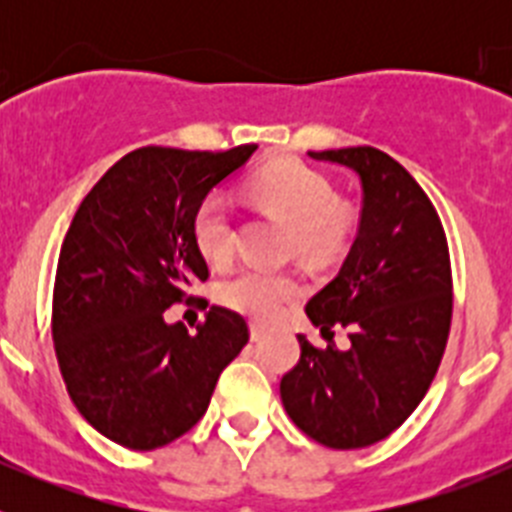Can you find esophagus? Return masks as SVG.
Instances as JSON below:
<instances>
[{
    "label": "esophagus",
    "mask_w": 512,
    "mask_h": 512,
    "mask_svg": "<svg viewBox=\"0 0 512 512\" xmlns=\"http://www.w3.org/2000/svg\"><path fill=\"white\" fill-rule=\"evenodd\" d=\"M264 336H266L264 325H261V323H251V341L259 343Z\"/></svg>",
    "instance_id": "1"
}]
</instances>
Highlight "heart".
I'll list each match as a JSON object with an SVG mask.
<instances>
[{"label": "heart", "mask_w": 512, "mask_h": 512, "mask_svg": "<svg viewBox=\"0 0 512 512\" xmlns=\"http://www.w3.org/2000/svg\"><path fill=\"white\" fill-rule=\"evenodd\" d=\"M253 200L289 225V246L302 259L323 261L346 246L354 230L351 207L336 200L328 176L295 158L269 164L251 179ZM194 243L210 266L228 264L235 248L233 212L223 194H207L192 220ZM302 295V282L289 271L241 269L217 289V300L253 320H274Z\"/></svg>", "instance_id": "1"}]
</instances>
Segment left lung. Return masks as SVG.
<instances>
[{
    "instance_id": "left-lung-1",
    "label": "left lung",
    "mask_w": 512,
    "mask_h": 512,
    "mask_svg": "<svg viewBox=\"0 0 512 512\" xmlns=\"http://www.w3.org/2000/svg\"><path fill=\"white\" fill-rule=\"evenodd\" d=\"M361 182L356 241L338 277L305 312L338 351L300 338V361L279 384L284 410L328 449H364L397 431L431 387L451 328V261L436 207L395 158L372 146L310 151Z\"/></svg>"
}]
</instances>
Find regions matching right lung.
I'll list each match as a JSON object with an SVG mask.
<instances>
[{
	"label": "right lung",
	"instance_id": "add662e5",
	"mask_svg": "<svg viewBox=\"0 0 512 512\" xmlns=\"http://www.w3.org/2000/svg\"><path fill=\"white\" fill-rule=\"evenodd\" d=\"M256 146H146L92 187L63 238L53 346L63 382L102 436L153 451L197 425L225 366L248 343L243 315L212 305L197 333L164 312L210 277L194 210Z\"/></svg>",
	"mask_w": 512,
	"mask_h": 512
}]
</instances>
